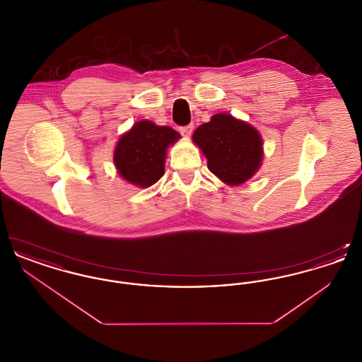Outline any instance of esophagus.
<instances>
[{"label":"esophagus","instance_id":"obj_1","mask_svg":"<svg viewBox=\"0 0 362 362\" xmlns=\"http://www.w3.org/2000/svg\"><path fill=\"white\" fill-rule=\"evenodd\" d=\"M192 129H194V126H192V124H187V126H182V127H179V132H180V134H182V136H185V137H189V136H191V133H192Z\"/></svg>","mask_w":362,"mask_h":362}]
</instances>
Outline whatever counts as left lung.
<instances>
[{"label":"left lung","instance_id":"left-lung-1","mask_svg":"<svg viewBox=\"0 0 362 362\" xmlns=\"http://www.w3.org/2000/svg\"><path fill=\"white\" fill-rule=\"evenodd\" d=\"M192 141L206 156L207 168L228 186H239L251 179L263 158V142L258 130L229 114H216L201 124Z\"/></svg>","mask_w":362,"mask_h":362}]
</instances>
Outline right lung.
I'll list each match as a JSON object with an SVG mask.
<instances>
[{"mask_svg":"<svg viewBox=\"0 0 362 362\" xmlns=\"http://www.w3.org/2000/svg\"><path fill=\"white\" fill-rule=\"evenodd\" d=\"M180 134L168 126L139 121L124 133L114 151V164L122 177L137 186L151 187L164 175L167 149Z\"/></svg>","mask_w":362,"mask_h":362,"instance_id":"1","label":"right lung"}]
</instances>
